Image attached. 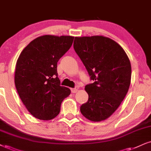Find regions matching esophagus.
Instances as JSON below:
<instances>
[{
    "mask_svg": "<svg viewBox=\"0 0 151 151\" xmlns=\"http://www.w3.org/2000/svg\"><path fill=\"white\" fill-rule=\"evenodd\" d=\"M70 90H71V92L72 93H76V92H77L78 89L77 88H72Z\"/></svg>",
    "mask_w": 151,
    "mask_h": 151,
    "instance_id": "1",
    "label": "esophagus"
}]
</instances>
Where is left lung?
Returning <instances> with one entry per match:
<instances>
[{
    "instance_id": "obj_1",
    "label": "left lung",
    "mask_w": 151,
    "mask_h": 151,
    "mask_svg": "<svg viewBox=\"0 0 151 151\" xmlns=\"http://www.w3.org/2000/svg\"><path fill=\"white\" fill-rule=\"evenodd\" d=\"M73 48L93 81L85 86L89 98L81 105V112L91 121L106 120L116 111L129 90V59L120 45L101 36L76 37Z\"/></svg>"
}]
</instances>
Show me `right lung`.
<instances>
[{"instance_id": "add662e5", "label": "right lung", "mask_w": 151, "mask_h": 151, "mask_svg": "<svg viewBox=\"0 0 151 151\" xmlns=\"http://www.w3.org/2000/svg\"><path fill=\"white\" fill-rule=\"evenodd\" d=\"M74 37L45 35L32 40L17 59L14 83L19 96L35 118L48 120L60 112L70 90L61 86L57 62L71 47Z\"/></svg>"}]
</instances>
